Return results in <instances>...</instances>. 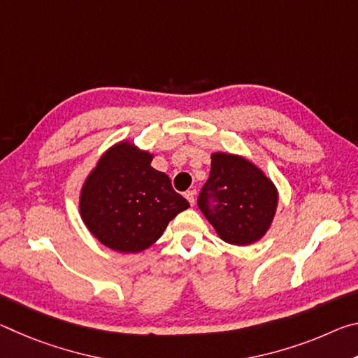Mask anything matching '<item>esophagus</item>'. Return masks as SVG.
Returning a JSON list of instances; mask_svg holds the SVG:
<instances>
[{
    "instance_id": "1",
    "label": "esophagus",
    "mask_w": 358,
    "mask_h": 358,
    "mask_svg": "<svg viewBox=\"0 0 358 358\" xmlns=\"http://www.w3.org/2000/svg\"><path fill=\"white\" fill-rule=\"evenodd\" d=\"M185 196H186V199H187V202H189L191 205L196 203V192H194V191H187V192L185 194Z\"/></svg>"
}]
</instances>
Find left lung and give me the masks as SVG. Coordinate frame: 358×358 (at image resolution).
<instances>
[{
  "label": "left lung",
  "instance_id": "obj_1",
  "mask_svg": "<svg viewBox=\"0 0 358 358\" xmlns=\"http://www.w3.org/2000/svg\"><path fill=\"white\" fill-rule=\"evenodd\" d=\"M197 205L221 240L246 246L264 237L278 207V191L246 157L211 155V171Z\"/></svg>",
  "mask_w": 358,
  "mask_h": 358
}]
</instances>
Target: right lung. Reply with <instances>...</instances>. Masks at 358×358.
Listing matches in <instances>:
<instances>
[{
	"mask_svg": "<svg viewBox=\"0 0 358 358\" xmlns=\"http://www.w3.org/2000/svg\"><path fill=\"white\" fill-rule=\"evenodd\" d=\"M151 161L153 155L123 141L101 156L82 186L78 207L85 226L113 251L147 250L189 207Z\"/></svg>",
	"mask_w": 358,
	"mask_h": 358,
	"instance_id": "right-lung-1",
	"label": "right lung"
}]
</instances>
